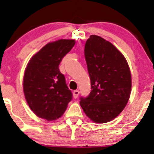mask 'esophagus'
I'll return each mask as SVG.
<instances>
[{
	"label": "esophagus",
	"mask_w": 154,
	"mask_h": 154,
	"mask_svg": "<svg viewBox=\"0 0 154 154\" xmlns=\"http://www.w3.org/2000/svg\"><path fill=\"white\" fill-rule=\"evenodd\" d=\"M79 94V91H77V90H76V91H75L73 92V96H74V98H77V97H78Z\"/></svg>",
	"instance_id": "34e87169"
}]
</instances>
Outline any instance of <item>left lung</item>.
<instances>
[{"label": "left lung", "mask_w": 154, "mask_h": 154, "mask_svg": "<svg viewBox=\"0 0 154 154\" xmlns=\"http://www.w3.org/2000/svg\"><path fill=\"white\" fill-rule=\"evenodd\" d=\"M85 58L91 82L81 107L92 121L106 123L126 106L131 93V74L124 56L110 42L91 35L85 45Z\"/></svg>", "instance_id": "left-lung-1"}]
</instances>
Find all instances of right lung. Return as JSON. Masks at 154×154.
<instances>
[{"mask_svg":"<svg viewBox=\"0 0 154 154\" xmlns=\"http://www.w3.org/2000/svg\"><path fill=\"white\" fill-rule=\"evenodd\" d=\"M75 44V40L66 39L48 43L27 63L23 79L24 96L38 117L48 121L58 119L72 99L59 66Z\"/></svg>","mask_w":154,"mask_h":154,"instance_id":"obj_1","label":"right lung"}]
</instances>
